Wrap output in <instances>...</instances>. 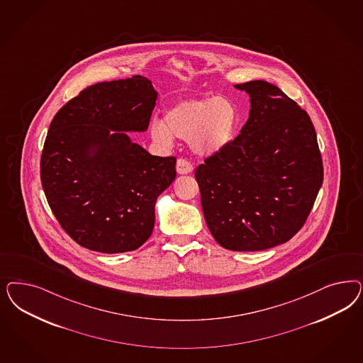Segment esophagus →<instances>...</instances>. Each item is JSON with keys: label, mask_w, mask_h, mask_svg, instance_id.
Listing matches in <instances>:
<instances>
[{"label": "esophagus", "mask_w": 363, "mask_h": 363, "mask_svg": "<svg viewBox=\"0 0 363 363\" xmlns=\"http://www.w3.org/2000/svg\"><path fill=\"white\" fill-rule=\"evenodd\" d=\"M192 171H194L192 164L187 162L186 159H179L177 160V163H176V172L179 175H187V174H191Z\"/></svg>", "instance_id": "1"}]
</instances>
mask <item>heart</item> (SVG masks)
Here are the masks:
<instances>
[{
	"mask_svg": "<svg viewBox=\"0 0 363 363\" xmlns=\"http://www.w3.org/2000/svg\"><path fill=\"white\" fill-rule=\"evenodd\" d=\"M239 129V111L227 97H188L168 106L162 121L151 124L155 141L169 145L174 138L189 140L194 152L212 156L228 148Z\"/></svg>",
	"mask_w": 363,
	"mask_h": 363,
	"instance_id": "heart-1",
	"label": "heart"
}]
</instances>
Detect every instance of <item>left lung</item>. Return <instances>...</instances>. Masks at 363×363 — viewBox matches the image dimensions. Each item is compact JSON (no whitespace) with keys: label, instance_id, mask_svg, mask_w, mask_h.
Instances as JSON below:
<instances>
[{"label":"left lung","instance_id":"obj_1","mask_svg":"<svg viewBox=\"0 0 363 363\" xmlns=\"http://www.w3.org/2000/svg\"><path fill=\"white\" fill-rule=\"evenodd\" d=\"M250 97L240 135L196 168L211 234L231 251H262L290 240L323 183L308 115L267 82L234 85Z\"/></svg>","mask_w":363,"mask_h":363}]
</instances>
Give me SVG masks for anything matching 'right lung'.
Wrapping results in <instances>:
<instances>
[{
  "instance_id": "right-lung-1",
  "label": "right lung",
  "mask_w": 363,
  "mask_h": 363,
  "mask_svg": "<svg viewBox=\"0 0 363 363\" xmlns=\"http://www.w3.org/2000/svg\"><path fill=\"white\" fill-rule=\"evenodd\" d=\"M157 91L141 76L85 88L53 117L41 183L64 231L103 254L139 248L152 234L155 204L175 180V157L147 152L128 133L148 128Z\"/></svg>"
}]
</instances>
